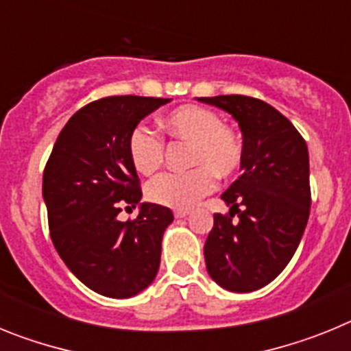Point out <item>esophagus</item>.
I'll list each match as a JSON object with an SVG mask.
<instances>
[{
    "instance_id": "obj_1",
    "label": "esophagus",
    "mask_w": 351,
    "mask_h": 351,
    "mask_svg": "<svg viewBox=\"0 0 351 351\" xmlns=\"http://www.w3.org/2000/svg\"><path fill=\"white\" fill-rule=\"evenodd\" d=\"M188 214H190V210H188V209H178L176 213H173V216L179 219V218H186Z\"/></svg>"
}]
</instances>
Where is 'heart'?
Instances as JSON below:
<instances>
[{
  "instance_id": "obj_1",
  "label": "heart",
  "mask_w": 351,
  "mask_h": 351,
  "mask_svg": "<svg viewBox=\"0 0 351 351\" xmlns=\"http://www.w3.org/2000/svg\"><path fill=\"white\" fill-rule=\"evenodd\" d=\"M161 126L169 135L190 142L188 163L197 165L186 172H167L147 184V197L154 204L188 209L210 193L219 178L239 172L244 160L243 141L221 123V117L200 105H182L163 117ZM163 141L145 125L132 130L128 156L135 170L144 176L156 172L163 163Z\"/></svg>"
}]
</instances>
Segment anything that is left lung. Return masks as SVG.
<instances>
[{"label":"left lung","mask_w":351,"mask_h":351,"mask_svg":"<svg viewBox=\"0 0 351 351\" xmlns=\"http://www.w3.org/2000/svg\"><path fill=\"white\" fill-rule=\"evenodd\" d=\"M197 100L230 114L244 138L243 176L221 195L230 213L214 214L204 246L207 272L225 290H258L287 267L308 225V145L265 101L243 95Z\"/></svg>","instance_id":"obj_1"}]
</instances>
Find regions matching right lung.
<instances>
[{
	"label": "right lung",
	"mask_w": 351,
	"mask_h": 351,
	"mask_svg": "<svg viewBox=\"0 0 351 351\" xmlns=\"http://www.w3.org/2000/svg\"><path fill=\"white\" fill-rule=\"evenodd\" d=\"M169 101L132 95L91 101L68 119L43 170L42 193L56 251L100 295H137L160 269L161 239L173 214L169 207L141 202L128 137ZM125 203L139 204L133 222L117 219Z\"/></svg>",
	"instance_id": "add662e5"
}]
</instances>
